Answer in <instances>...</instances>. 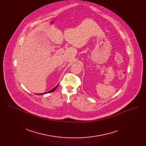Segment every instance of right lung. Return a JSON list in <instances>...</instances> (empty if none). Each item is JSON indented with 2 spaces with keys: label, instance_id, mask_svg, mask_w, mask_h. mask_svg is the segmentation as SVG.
Masks as SVG:
<instances>
[{
  "label": "right lung",
  "instance_id": "1",
  "mask_svg": "<svg viewBox=\"0 0 146 146\" xmlns=\"http://www.w3.org/2000/svg\"><path fill=\"white\" fill-rule=\"evenodd\" d=\"M58 84L55 87H54L53 89H52L51 90H50V91H48V92H46V93H43V94H37V95H43V94H48V93H50V92H54V91H55V90L56 89V88L58 87Z\"/></svg>",
  "mask_w": 146,
  "mask_h": 146
}]
</instances>
